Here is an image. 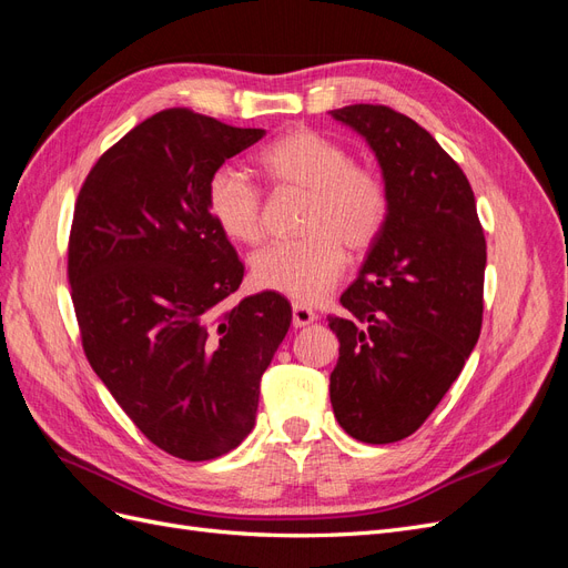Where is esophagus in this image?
<instances>
[{"label":"esophagus","instance_id":"1","mask_svg":"<svg viewBox=\"0 0 568 568\" xmlns=\"http://www.w3.org/2000/svg\"><path fill=\"white\" fill-rule=\"evenodd\" d=\"M291 320H294V326H296V329H303V326L313 324V322L317 320V315H315L307 305L294 303V317H291Z\"/></svg>","mask_w":568,"mask_h":568}]
</instances>
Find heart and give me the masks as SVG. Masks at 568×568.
Segmentation results:
<instances>
[{
	"mask_svg": "<svg viewBox=\"0 0 568 568\" xmlns=\"http://www.w3.org/2000/svg\"><path fill=\"white\" fill-rule=\"evenodd\" d=\"M265 178L307 194L303 234L296 244H274L253 257L261 288L298 303H317L346 270V248L367 251L382 234L388 196L372 170L353 165L346 146L315 130H291L257 156ZM205 205L217 230L236 244L263 236V203L257 189L234 168H217L205 184Z\"/></svg>",
	"mask_w": 568,
	"mask_h": 568,
	"instance_id": "obj_1",
	"label": "heart"
}]
</instances>
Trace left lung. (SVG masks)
<instances>
[{"mask_svg":"<svg viewBox=\"0 0 568 568\" xmlns=\"http://www.w3.org/2000/svg\"><path fill=\"white\" fill-rule=\"evenodd\" d=\"M332 118L372 149L388 213L343 291L346 313L329 317L341 343L329 398L348 436L395 443L432 415L476 346L486 236L467 175L415 120L372 104Z\"/></svg>","mask_w":568,"mask_h":568,"instance_id":"8db88e82","label":"left lung"}]
</instances>
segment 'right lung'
Segmentation results:
<instances>
[{"instance_id": "right-lung-1", "label": "right lung", "mask_w": 568, "mask_h": 568, "mask_svg": "<svg viewBox=\"0 0 568 568\" xmlns=\"http://www.w3.org/2000/svg\"><path fill=\"white\" fill-rule=\"evenodd\" d=\"M263 134L161 111L97 161L75 203L68 280L84 353L136 428L189 462L251 434L291 324L274 291L225 307L244 265L205 205L215 170Z\"/></svg>"}]
</instances>
